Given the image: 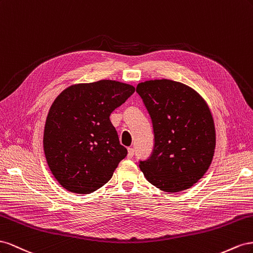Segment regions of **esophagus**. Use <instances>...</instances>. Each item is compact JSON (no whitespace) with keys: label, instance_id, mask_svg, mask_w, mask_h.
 <instances>
[{"label":"esophagus","instance_id":"34e87169","mask_svg":"<svg viewBox=\"0 0 253 253\" xmlns=\"http://www.w3.org/2000/svg\"><path fill=\"white\" fill-rule=\"evenodd\" d=\"M133 154H134V149L132 147H129L128 148V154H127V157L129 159H131L133 157Z\"/></svg>","mask_w":253,"mask_h":253}]
</instances>
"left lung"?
<instances>
[{"instance_id":"left-lung-1","label":"left lung","mask_w":253,"mask_h":253,"mask_svg":"<svg viewBox=\"0 0 253 253\" xmlns=\"http://www.w3.org/2000/svg\"><path fill=\"white\" fill-rule=\"evenodd\" d=\"M153 121L155 147L140 169L161 191L190 189L211 165L216 146L212 112L197 91L170 79L136 85Z\"/></svg>"}]
</instances>
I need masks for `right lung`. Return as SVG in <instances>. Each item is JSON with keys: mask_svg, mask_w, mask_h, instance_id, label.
Segmentation results:
<instances>
[{"mask_svg": "<svg viewBox=\"0 0 253 253\" xmlns=\"http://www.w3.org/2000/svg\"><path fill=\"white\" fill-rule=\"evenodd\" d=\"M134 90L131 84L103 79L72 84L55 98L45 121L43 149L63 189L90 194L111 179L127 149L120 144L110 114Z\"/></svg>", "mask_w": 253, "mask_h": 253, "instance_id": "add662e5", "label": "right lung"}]
</instances>
